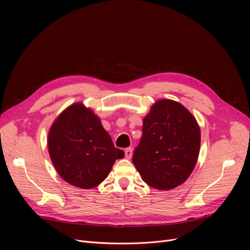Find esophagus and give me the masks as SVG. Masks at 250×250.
<instances>
[{
  "label": "esophagus",
  "instance_id": "1",
  "mask_svg": "<svg viewBox=\"0 0 250 250\" xmlns=\"http://www.w3.org/2000/svg\"><path fill=\"white\" fill-rule=\"evenodd\" d=\"M125 155L126 159H130L133 157V149L132 148H127L125 151Z\"/></svg>",
  "mask_w": 250,
  "mask_h": 250
}]
</instances>
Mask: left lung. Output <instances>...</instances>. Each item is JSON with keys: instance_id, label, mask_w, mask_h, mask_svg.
Here are the masks:
<instances>
[{"instance_id": "1", "label": "left lung", "mask_w": 250, "mask_h": 250, "mask_svg": "<svg viewBox=\"0 0 250 250\" xmlns=\"http://www.w3.org/2000/svg\"><path fill=\"white\" fill-rule=\"evenodd\" d=\"M200 147L201 129L195 117L179 102L160 99L144 117L133 163L148 186L169 190L189 177Z\"/></svg>"}]
</instances>
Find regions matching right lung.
I'll use <instances>...</instances> for the list:
<instances>
[{
  "label": "right lung",
  "mask_w": 250,
  "mask_h": 250,
  "mask_svg": "<svg viewBox=\"0 0 250 250\" xmlns=\"http://www.w3.org/2000/svg\"><path fill=\"white\" fill-rule=\"evenodd\" d=\"M47 147L59 175L79 188H93L106 178L124 151L113 146L100 118L81 102L73 103L51 125Z\"/></svg>",
  "instance_id": "add662e5"
}]
</instances>
